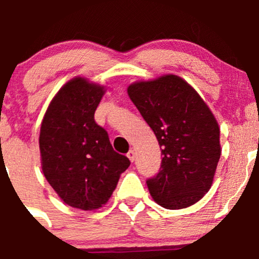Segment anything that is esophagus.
<instances>
[{
	"label": "esophagus",
	"mask_w": 259,
	"mask_h": 259,
	"mask_svg": "<svg viewBox=\"0 0 259 259\" xmlns=\"http://www.w3.org/2000/svg\"><path fill=\"white\" fill-rule=\"evenodd\" d=\"M126 156L129 158L130 161H134L135 160V151L132 149V150H129V153L126 154Z\"/></svg>",
	"instance_id": "1"
}]
</instances>
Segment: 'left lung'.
Instances as JSON below:
<instances>
[{"mask_svg": "<svg viewBox=\"0 0 259 259\" xmlns=\"http://www.w3.org/2000/svg\"><path fill=\"white\" fill-rule=\"evenodd\" d=\"M127 95L155 134L161 166L146 180L153 199L182 209L209 192L221 158L219 125L194 88L177 75L129 85Z\"/></svg>", "mask_w": 259, "mask_h": 259, "instance_id": "obj_1", "label": "left lung"}]
</instances>
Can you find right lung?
I'll use <instances>...</instances> for the list:
<instances>
[{"mask_svg": "<svg viewBox=\"0 0 259 259\" xmlns=\"http://www.w3.org/2000/svg\"><path fill=\"white\" fill-rule=\"evenodd\" d=\"M105 86L76 76L50 103L40 129L44 176L65 204L95 210L110 199L130 165L94 120Z\"/></svg>", "mask_w": 259, "mask_h": 259, "instance_id": "obj_1", "label": "right lung"}]
</instances>
